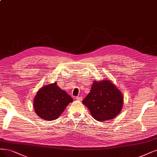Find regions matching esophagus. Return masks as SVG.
<instances>
[{"instance_id":"esophagus-1","label":"esophagus","mask_w":157,"mask_h":157,"mask_svg":"<svg viewBox=\"0 0 157 157\" xmlns=\"http://www.w3.org/2000/svg\"><path fill=\"white\" fill-rule=\"evenodd\" d=\"M76 99H77L78 101H81L82 100V97H79V96H77V97H76Z\"/></svg>"}]
</instances>
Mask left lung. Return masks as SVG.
I'll return each instance as SVG.
<instances>
[{
	"label": "left lung",
	"instance_id": "8db88e82",
	"mask_svg": "<svg viewBox=\"0 0 157 157\" xmlns=\"http://www.w3.org/2000/svg\"><path fill=\"white\" fill-rule=\"evenodd\" d=\"M123 102V95L110 80H95L90 92L82 103L88 107L93 117L98 121L111 120L120 113Z\"/></svg>",
	"mask_w": 157,
	"mask_h": 157
}]
</instances>
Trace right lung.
<instances>
[{
	"instance_id": "add662e5",
	"label": "right lung",
	"mask_w": 157,
	"mask_h": 157,
	"mask_svg": "<svg viewBox=\"0 0 157 157\" xmlns=\"http://www.w3.org/2000/svg\"><path fill=\"white\" fill-rule=\"evenodd\" d=\"M73 99L56 85V82L41 88L34 99L36 114L46 121L56 120Z\"/></svg>"
}]
</instances>
